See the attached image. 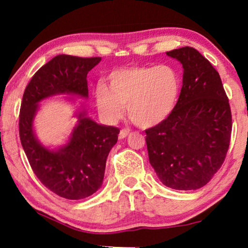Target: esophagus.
I'll use <instances>...</instances> for the list:
<instances>
[{
	"instance_id": "esophagus-1",
	"label": "esophagus",
	"mask_w": 248,
	"mask_h": 248,
	"mask_svg": "<svg viewBox=\"0 0 248 248\" xmlns=\"http://www.w3.org/2000/svg\"><path fill=\"white\" fill-rule=\"evenodd\" d=\"M128 133H130V130H128V128H123V130H121L120 134H118V138L125 139L128 135Z\"/></svg>"
}]
</instances>
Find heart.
I'll use <instances>...</instances> for the list:
<instances>
[{"instance_id": "1", "label": "heart", "mask_w": 248, "mask_h": 248, "mask_svg": "<svg viewBox=\"0 0 248 248\" xmlns=\"http://www.w3.org/2000/svg\"><path fill=\"white\" fill-rule=\"evenodd\" d=\"M179 93L181 77L172 66H131L111 71L107 83H99L94 89V99L107 123L120 121L126 106L133 123L150 127L172 113Z\"/></svg>"}]
</instances>
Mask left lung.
Listing matches in <instances>:
<instances>
[{
  "label": "left lung",
  "mask_w": 248,
  "mask_h": 248,
  "mask_svg": "<svg viewBox=\"0 0 248 248\" xmlns=\"http://www.w3.org/2000/svg\"><path fill=\"white\" fill-rule=\"evenodd\" d=\"M183 65V87L172 113L145 130L149 160L159 179L181 191L201 188L225 161L232 110L220 76L192 47L170 50Z\"/></svg>",
  "instance_id": "1"
}]
</instances>
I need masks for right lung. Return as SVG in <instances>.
Instances as JSON below:
<instances>
[{
    "label": "right lung",
    "instance_id": "right-lung-1",
    "mask_svg": "<svg viewBox=\"0 0 248 248\" xmlns=\"http://www.w3.org/2000/svg\"><path fill=\"white\" fill-rule=\"evenodd\" d=\"M101 57L57 55L35 73L23 93L19 115L22 148L37 178L61 198L81 200L93 194L104 181L106 160L120 128L99 125L79 114L70 141L48 150L37 141L32 121L40 100L59 93L88 97L87 74Z\"/></svg>",
    "mask_w": 248,
    "mask_h": 248
}]
</instances>
